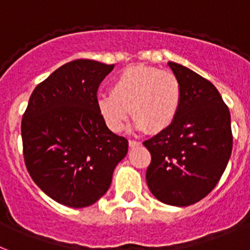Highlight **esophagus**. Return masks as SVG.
I'll list each match as a JSON object with an SVG mask.
<instances>
[{
  "mask_svg": "<svg viewBox=\"0 0 250 250\" xmlns=\"http://www.w3.org/2000/svg\"><path fill=\"white\" fill-rule=\"evenodd\" d=\"M128 145H129V147H131V148H135V147H138V146L141 145V142L135 141V140H129Z\"/></svg>",
  "mask_w": 250,
  "mask_h": 250,
  "instance_id": "esophagus-1",
  "label": "esophagus"
}]
</instances>
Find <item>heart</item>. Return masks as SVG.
Wrapping results in <instances>:
<instances>
[{
	"label": "heart",
	"instance_id": "heart-1",
	"mask_svg": "<svg viewBox=\"0 0 250 250\" xmlns=\"http://www.w3.org/2000/svg\"><path fill=\"white\" fill-rule=\"evenodd\" d=\"M98 109L113 132H121L131 114L135 128L160 133L173 125L182 103V85L171 71L129 66L112 83L110 93L98 96Z\"/></svg>",
	"mask_w": 250,
	"mask_h": 250
}]
</instances>
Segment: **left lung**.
I'll return each mask as SVG.
<instances>
[{
    "mask_svg": "<svg viewBox=\"0 0 250 250\" xmlns=\"http://www.w3.org/2000/svg\"><path fill=\"white\" fill-rule=\"evenodd\" d=\"M167 64L182 85V103L173 125L144 142L151 154L146 182L157 200L184 207L219 183L231 155V123L208 80L175 62Z\"/></svg>",
    "mask_w": 250,
    "mask_h": 250,
    "instance_id": "1",
    "label": "left lung"
}]
</instances>
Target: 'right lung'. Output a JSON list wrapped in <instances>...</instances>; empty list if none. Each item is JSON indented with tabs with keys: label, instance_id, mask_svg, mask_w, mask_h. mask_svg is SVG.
<instances>
[{
	"label": "right lung",
	"instance_id": "add662e5",
	"mask_svg": "<svg viewBox=\"0 0 250 250\" xmlns=\"http://www.w3.org/2000/svg\"><path fill=\"white\" fill-rule=\"evenodd\" d=\"M114 64L75 60L37 86L22 115L26 169L56 202L83 208L109 189L128 141L106 127L98 89Z\"/></svg>",
	"mask_w": 250,
	"mask_h": 250
}]
</instances>
